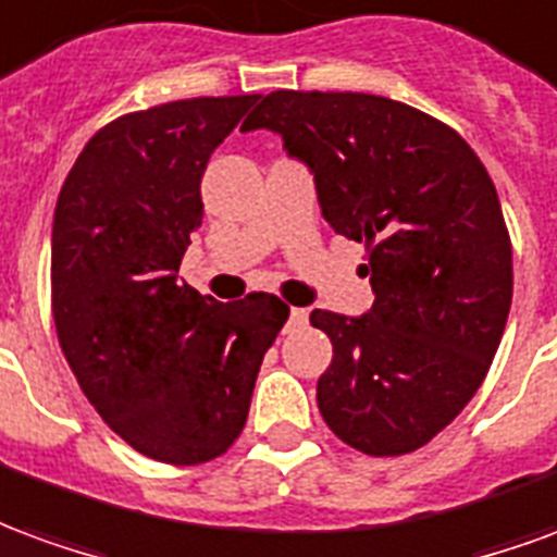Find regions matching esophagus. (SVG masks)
I'll return each mask as SVG.
<instances>
[{"label":"esophagus","mask_w":557,"mask_h":557,"mask_svg":"<svg viewBox=\"0 0 557 557\" xmlns=\"http://www.w3.org/2000/svg\"><path fill=\"white\" fill-rule=\"evenodd\" d=\"M307 325V310L301 307H292L289 319H286V325H283V334H295V331H301Z\"/></svg>","instance_id":"esophagus-1"}]
</instances>
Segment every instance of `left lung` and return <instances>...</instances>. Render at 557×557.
<instances>
[{
  "instance_id": "1",
  "label": "left lung",
  "mask_w": 557,
  "mask_h": 557,
  "mask_svg": "<svg viewBox=\"0 0 557 557\" xmlns=\"http://www.w3.org/2000/svg\"><path fill=\"white\" fill-rule=\"evenodd\" d=\"M271 131L313 172L322 218L367 244L363 315L313 310L334 358L315 399L337 438L411 454L486 379L513 298V250L490 172L409 103L361 91H271L242 131Z\"/></svg>"
}]
</instances>
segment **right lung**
Wrapping results in <instances>:
<instances>
[{"label":"right lung","instance_id":"right-lung-1","mask_svg":"<svg viewBox=\"0 0 557 557\" xmlns=\"http://www.w3.org/2000/svg\"><path fill=\"white\" fill-rule=\"evenodd\" d=\"M256 95L190 98L115 119L79 151L53 218V319L83 394L134 450L170 466L242 435L289 307L214 301L178 283L202 226L199 182Z\"/></svg>","mask_w":557,"mask_h":557}]
</instances>
